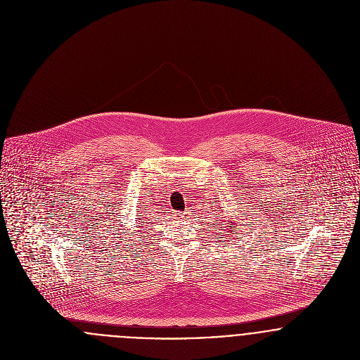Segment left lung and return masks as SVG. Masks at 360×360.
<instances>
[{"label": "left lung", "instance_id": "left-lung-1", "mask_svg": "<svg viewBox=\"0 0 360 360\" xmlns=\"http://www.w3.org/2000/svg\"><path fill=\"white\" fill-rule=\"evenodd\" d=\"M230 227H231V226H230Z\"/></svg>", "mask_w": 360, "mask_h": 360}]
</instances>
